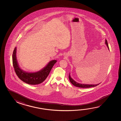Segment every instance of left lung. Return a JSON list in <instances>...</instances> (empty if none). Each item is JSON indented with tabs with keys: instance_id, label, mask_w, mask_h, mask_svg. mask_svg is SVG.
Returning <instances> with one entry per match:
<instances>
[{
	"instance_id": "left-lung-1",
	"label": "left lung",
	"mask_w": 121,
	"mask_h": 121,
	"mask_svg": "<svg viewBox=\"0 0 121 121\" xmlns=\"http://www.w3.org/2000/svg\"><path fill=\"white\" fill-rule=\"evenodd\" d=\"M105 43L107 47L109 50V47L108 46V44L107 42V40H105ZM107 60V59H106ZM69 81L71 82L72 84H73V85L75 86L76 87H80V88H90V87H93L96 86H97L98 85L99 83L97 84H82V83H78L77 82L75 81L74 80L71 78L70 76V73L69 75Z\"/></svg>"
}]
</instances>
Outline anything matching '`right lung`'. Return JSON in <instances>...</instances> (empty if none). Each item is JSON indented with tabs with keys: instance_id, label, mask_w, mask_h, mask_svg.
I'll use <instances>...</instances> for the list:
<instances>
[{
	"instance_id": "obj_1",
	"label": "right lung",
	"mask_w": 121,
	"mask_h": 121,
	"mask_svg": "<svg viewBox=\"0 0 121 121\" xmlns=\"http://www.w3.org/2000/svg\"><path fill=\"white\" fill-rule=\"evenodd\" d=\"M16 47L15 48L12 56L13 64L15 71L18 77L24 82L30 85H37L43 82L49 74L52 68L56 62V60L50 61L46 67L39 71L29 73L20 68L16 59Z\"/></svg>"
}]
</instances>
